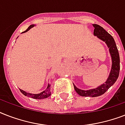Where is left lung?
Wrapping results in <instances>:
<instances>
[{
	"instance_id": "obj_1",
	"label": "left lung",
	"mask_w": 125,
	"mask_h": 125,
	"mask_svg": "<svg viewBox=\"0 0 125 125\" xmlns=\"http://www.w3.org/2000/svg\"><path fill=\"white\" fill-rule=\"evenodd\" d=\"M93 26L95 28L93 34L97 36L99 39L103 40V42H104L106 43L107 46L108 47L109 51L112 56V65L111 72L106 82L99 86L97 88L89 89V90H82V89L77 88L73 84L74 88L76 93L82 97H98L104 94L115 82H116L119 74V70H120L119 54L116 44L113 37L110 34H109L102 26H99V24H93Z\"/></svg>"
}]
</instances>
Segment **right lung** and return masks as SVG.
I'll return each instance as SVG.
<instances>
[{
  "label": "right lung",
  "mask_w": 125,
  "mask_h": 125,
  "mask_svg": "<svg viewBox=\"0 0 125 125\" xmlns=\"http://www.w3.org/2000/svg\"><path fill=\"white\" fill-rule=\"evenodd\" d=\"M34 25L32 24V25H30L29 27H28L27 29H26L24 32H23L22 33H24V32H26L27 31L30 30V28L33 27ZM20 91L21 93L23 94L25 96H27V97H31L32 99H45V98H47V97H49L50 95H51V85L50 84H48V86L46 88L45 91H43V92H42L41 93H39V94H32V93H26V91H24L22 89H20Z\"/></svg>",
  "instance_id": "obj_1"
}]
</instances>
